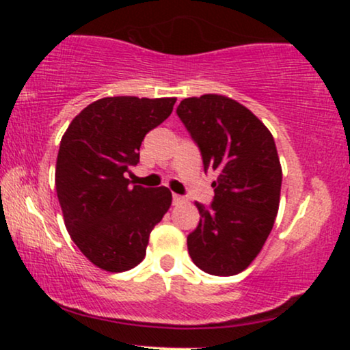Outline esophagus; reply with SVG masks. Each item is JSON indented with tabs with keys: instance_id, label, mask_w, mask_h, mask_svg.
<instances>
[{
	"instance_id": "1",
	"label": "esophagus",
	"mask_w": 350,
	"mask_h": 350,
	"mask_svg": "<svg viewBox=\"0 0 350 350\" xmlns=\"http://www.w3.org/2000/svg\"><path fill=\"white\" fill-rule=\"evenodd\" d=\"M184 200V198L183 196H178V194H172V202L174 204H179V202H183Z\"/></svg>"
}]
</instances>
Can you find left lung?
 I'll return each instance as SVG.
<instances>
[{
	"instance_id": "1",
	"label": "left lung",
	"mask_w": 350,
	"mask_h": 350,
	"mask_svg": "<svg viewBox=\"0 0 350 350\" xmlns=\"http://www.w3.org/2000/svg\"><path fill=\"white\" fill-rule=\"evenodd\" d=\"M176 113L198 144L204 171L219 172L211 206L187 250L202 271L232 276L258 255L278 214L281 166L275 139L248 108L222 95L184 98Z\"/></svg>"
}]
</instances>
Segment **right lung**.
I'll use <instances>...</instances> for the list:
<instances>
[{"label": "right lung", "instance_id": "add662e5", "mask_svg": "<svg viewBox=\"0 0 350 350\" xmlns=\"http://www.w3.org/2000/svg\"><path fill=\"white\" fill-rule=\"evenodd\" d=\"M176 98L107 97L83 108L60 139L55 191L79 250L102 270L135 268L151 230L171 206L167 187L131 186L148 131L171 115Z\"/></svg>", "mask_w": 350, "mask_h": 350}]
</instances>
